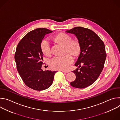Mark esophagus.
<instances>
[{"label":"esophagus","mask_w":120,"mask_h":120,"mask_svg":"<svg viewBox=\"0 0 120 120\" xmlns=\"http://www.w3.org/2000/svg\"><path fill=\"white\" fill-rule=\"evenodd\" d=\"M61 71H62L63 72L65 73H69V71H65V70H61Z\"/></svg>","instance_id":"34e87169"}]
</instances>
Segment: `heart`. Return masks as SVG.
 I'll return each instance as SVG.
<instances>
[{
  "instance_id": "1",
  "label": "heart",
  "mask_w": 120,
  "mask_h": 120,
  "mask_svg": "<svg viewBox=\"0 0 120 120\" xmlns=\"http://www.w3.org/2000/svg\"><path fill=\"white\" fill-rule=\"evenodd\" d=\"M58 42L65 46L67 52L73 56H77L80 51V45L77 40L72 41L70 36L65 33H61L55 37ZM43 53L45 56L51 54L50 42L47 39H44L41 44ZM74 62V58L70 54H66L63 56H55L50 61V65L54 69L67 70Z\"/></svg>"
}]
</instances>
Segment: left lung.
I'll list each match as a JSON object with an SVG mask.
<instances>
[{"label": "left lung", "instance_id": "obj_1", "mask_svg": "<svg viewBox=\"0 0 120 120\" xmlns=\"http://www.w3.org/2000/svg\"><path fill=\"white\" fill-rule=\"evenodd\" d=\"M65 32L74 34L80 45V53L75 64L78 68L73 71L76 79L70 84L77 88L88 87L97 79L104 68L106 58L105 44L88 28L78 26Z\"/></svg>", "mask_w": 120, "mask_h": 120}]
</instances>
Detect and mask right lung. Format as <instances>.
Segmentation results:
<instances>
[{"label":"right lung","instance_id":"1","mask_svg":"<svg viewBox=\"0 0 120 120\" xmlns=\"http://www.w3.org/2000/svg\"><path fill=\"white\" fill-rule=\"evenodd\" d=\"M52 31L38 28L29 33L16 47L15 60L18 71L25 84L37 91L49 88L53 83L56 71H43V53L41 44L45 36Z\"/></svg>","mask_w":120,"mask_h":120}]
</instances>
